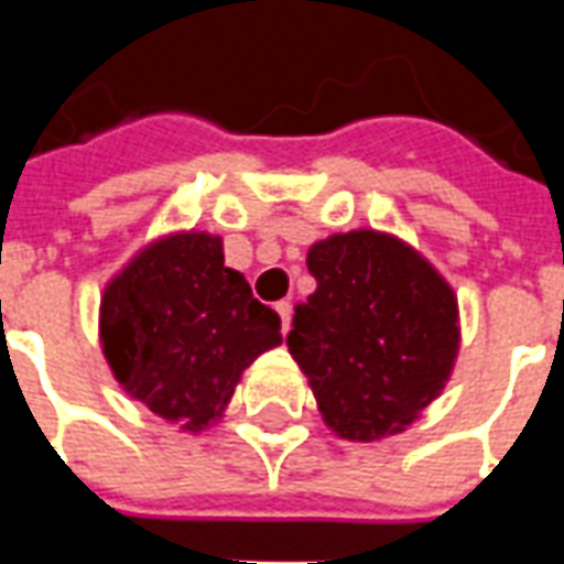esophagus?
I'll return each instance as SVG.
<instances>
[{
    "mask_svg": "<svg viewBox=\"0 0 564 564\" xmlns=\"http://www.w3.org/2000/svg\"><path fill=\"white\" fill-rule=\"evenodd\" d=\"M278 314H281L283 332H290V323H293V305H290V302H278Z\"/></svg>",
    "mask_w": 564,
    "mask_h": 564,
    "instance_id": "34e87169",
    "label": "esophagus"
}]
</instances>
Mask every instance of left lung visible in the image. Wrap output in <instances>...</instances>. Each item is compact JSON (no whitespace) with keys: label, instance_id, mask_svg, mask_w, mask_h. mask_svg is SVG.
<instances>
[{"label":"left lung","instance_id":"8db88e82","mask_svg":"<svg viewBox=\"0 0 564 564\" xmlns=\"http://www.w3.org/2000/svg\"><path fill=\"white\" fill-rule=\"evenodd\" d=\"M317 290L299 302L286 347L323 423L344 441H380L416 423L453 375L459 302L402 238L354 229L307 250Z\"/></svg>","mask_w":564,"mask_h":564}]
</instances>
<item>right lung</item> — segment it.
Returning a JSON list of instances; mask_svg holds the SVG:
<instances>
[{"instance_id": "right-lung-1", "label": "right lung", "mask_w": 564, "mask_h": 564, "mask_svg": "<svg viewBox=\"0 0 564 564\" xmlns=\"http://www.w3.org/2000/svg\"><path fill=\"white\" fill-rule=\"evenodd\" d=\"M99 341L129 399L198 435L283 338L281 317L226 265L220 235L184 229L148 241L105 283Z\"/></svg>"}]
</instances>
